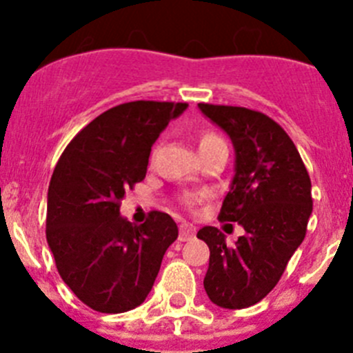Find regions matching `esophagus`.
Segmentation results:
<instances>
[{
  "mask_svg": "<svg viewBox=\"0 0 353 353\" xmlns=\"http://www.w3.org/2000/svg\"><path fill=\"white\" fill-rule=\"evenodd\" d=\"M192 236H194V228L182 224V226H180V235H179L180 242H187V240H191Z\"/></svg>",
  "mask_w": 353,
  "mask_h": 353,
  "instance_id": "esophagus-1",
  "label": "esophagus"
}]
</instances>
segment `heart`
<instances>
[{
  "label": "heart",
  "instance_id": "b5f03b06",
  "mask_svg": "<svg viewBox=\"0 0 353 353\" xmlns=\"http://www.w3.org/2000/svg\"><path fill=\"white\" fill-rule=\"evenodd\" d=\"M217 143H224V141H223V138H221V136H217V134L212 132V130H203V132L199 134V139H198L199 152H201V150H205V148H208V146H212V145H217ZM183 201H185L187 207H192V205L196 203V198H194V196H187Z\"/></svg>",
  "mask_w": 353,
  "mask_h": 353
}]
</instances>
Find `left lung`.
<instances>
[{"mask_svg": "<svg viewBox=\"0 0 353 353\" xmlns=\"http://www.w3.org/2000/svg\"><path fill=\"white\" fill-rule=\"evenodd\" d=\"M198 108L235 148V176L219 221L245 230L233 245L214 226L198 232L210 249L205 292L219 307L244 310L272 292L302 244L313 210L311 180L297 146L272 118L236 105Z\"/></svg>", "mask_w": 353, "mask_h": 353, "instance_id": "obj_1", "label": "left lung"}]
</instances>
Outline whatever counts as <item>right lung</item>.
<instances>
[{
    "mask_svg": "<svg viewBox=\"0 0 353 353\" xmlns=\"http://www.w3.org/2000/svg\"><path fill=\"white\" fill-rule=\"evenodd\" d=\"M185 102L134 101L108 109L67 145L52 171L46 236L65 285L99 313L143 304L179 228L164 212L136 226L120 215L146 174L152 145Z\"/></svg>",
    "mask_w": 353,
    "mask_h": 353,
    "instance_id": "add662e5",
    "label": "right lung"
}]
</instances>
